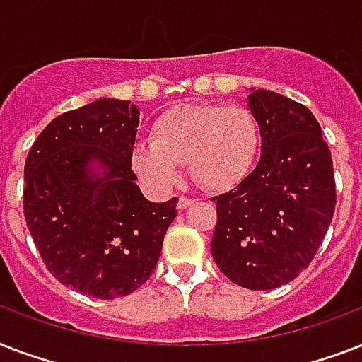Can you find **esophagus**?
<instances>
[{
    "mask_svg": "<svg viewBox=\"0 0 362 362\" xmlns=\"http://www.w3.org/2000/svg\"><path fill=\"white\" fill-rule=\"evenodd\" d=\"M195 203L193 199H187V197H180L178 199V210H186L187 206H192Z\"/></svg>",
    "mask_w": 362,
    "mask_h": 362,
    "instance_id": "1",
    "label": "esophagus"
}]
</instances>
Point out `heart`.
<instances>
[{"instance_id": "obj_1", "label": "heart", "mask_w": 362, "mask_h": 362, "mask_svg": "<svg viewBox=\"0 0 362 362\" xmlns=\"http://www.w3.org/2000/svg\"><path fill=\"white\" fill-rule=\"evenodd\" d=\"M261 131L255 116L240 105L186 103L159 115L150 142L131 152V167L156 189L178 182V165L209 192H229L252 170L257 159Z\"/></svg>"}]
</instances>
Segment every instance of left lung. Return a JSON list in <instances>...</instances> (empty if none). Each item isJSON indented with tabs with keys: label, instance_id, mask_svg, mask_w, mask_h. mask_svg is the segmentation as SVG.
I'll use <instances>...</instances> for the list:
<instances>
[{
	"label": "left lung",
	"instance_id": "left-lung-1",
	"mask_svg": "<svg viewBox=\"0 0 362 362\" xmlns=\"http://www.w3.org/2000/svg\"><path fill=\"white\" fill-rule=\"evenodd\" d=\"M246 107L261 131V159L235 189L212 199L210 250L233 284L261 291L308 267L331 226L337 187L331 150L304 105L252 88Z\"/></svg>",
	"mask_w": 362,
	"mask_h": 362
}]
</instances>
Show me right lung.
Instances as JSON below:
<instances>
[{
    "label": "right lung",
    "mask_w": 362,
    "mask_h": 362,
    "mask_svg": "<svg viewBox=\"0 0 362 362\" xmlns=\"http://www.w3.org/2000/svg\"><path fill=\"white\" fill-rule=\"evenodd\" d=\"M131 101L99 99L54 118L24 167V216L41 259L64 286L88 297H125L150 278L173 197L152 203L135 184L139 127Z\"/></svg>",
    "instance_id": "1"
}]
</instances>
